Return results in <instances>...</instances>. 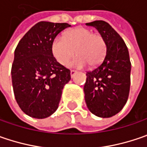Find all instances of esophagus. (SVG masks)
<instances>
[{"label":"esophagus","mask_w":147,"mask_h":147,"mask_svg":"<svg viewBox=\"0 0 147 147\" xmlns=\"http://www.w3.org/2000/svg\"><path fill=\"white\" fill-rule=\"evenodd\" d=\"M76 73V71H75V70H71V77H73Z\"/></svg>","instance_id":"1"}]
</instances>
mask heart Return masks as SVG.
Listing matches in <instances>:
<instances>
[{"label":"heart","mask_w":147,"mask_h":147,"mask_svg":"<svg viewBox=\"0 0 147 147\" xmlns=\"http://www.w3.org/2000/svg\"><path fill=\"white\" fill-rule=\"evenodd\" d=\"M76 53L78 55L71 61L69 67H95L104 60L107 45L104 37L93 34L92 30L77 27L67 31L64 37H57L52 44V52L56 60L66 65Z\"/></svg>","instance_id":"1"}]
</instances>
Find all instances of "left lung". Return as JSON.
<instances>
[{
    "instance_id": "obj_1",
    "label": "left lung",
    "mask_w": 147,
    "mask_h": 147,
    "mask_svg": "<svg viewBox=\"0 0 147 147\" xmlns=\"http://www.w3.org/2000/svg\"><path fill=\"white\" fill-rule=\"evenodd\" d=\"M86 25L96 28L104 37L107 52L103 62L86 73L85 100L90 111L99 118H110L122 110L130 90L131 62L123 39L105 21Z\"/></svg>"
}]
</instances>
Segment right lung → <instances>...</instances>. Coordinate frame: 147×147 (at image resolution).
Returning a JSON list of instances; mask_svg holds the SVG:
<instances>
[{
    "label": "right lung",
    "mask_w": 147,
    "mask_h": 147,
    "mask_svg": "<svg viewBox=\"0 0 147 147\" xmlns=\"http://www.w3.org/2000/svg\"><path fill=\"white\" fill-rule=\"evenodd\" d=\"M71 27L67 23L41 21L19 42L11 68L16 102L25 114L46 118L57 109L62 89L71 71L58 63L52 52L57 35Z\"/></svg>",
    "instance_id": "add662e5"
}]
</instances>
